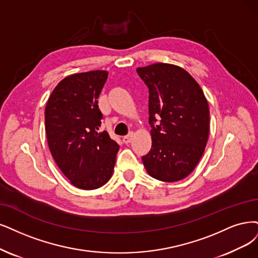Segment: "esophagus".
Here are the masks:
<instances>
[{
  "label": "esophagus",
  "mask_w": 258,
  "mask_h": 258,
  "mask_svg": "<svg viewBox=\"0 0 258 258\" xmlns=\"http://www.w3.org/2000/svg\"><path fill=\"white\" fill-rule=\"evenodd\" d=\"M133 136H134V134H133V133H130L128 135L124 136V137L122 138V140H123L124 144H130V142H131V141H132V139H133Z\"/></svg>",
  "instance_id": "esophagus-1"
}]
</instances>
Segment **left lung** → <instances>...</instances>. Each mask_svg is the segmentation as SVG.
<instances>
[{
  "label": "left lung",
  "instance_id": "obj_1",
  "mask_svg": "<svg viewBox=\"0 0 258 258\" xmlns=\"http://www.w3.org/2000/svg\"><path fill=\"white\" fill-rule=\"evenodd\" d=\"M137 73L149 88L152 148L142 156L147 172L177 182L192 172L209 134V108L203 90L186 70L157 62Z\"/></svg>",
  "mask_w": 258,
  "mask_h": 258
}]
</instances>
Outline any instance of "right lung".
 Masks as SVG:
<instances>
[{
	"label": "right lung",
	"mask_w": 258,
	"mask_h": 258,
	"mask_svg": "<svg viewBox=\"0 0 258 258\" xmlns=\"http://www.w3.org/2000/svg\"><path fill=\"white\" fill-rule=\"evenodd\" d=\"M108 72L95 70L67 76L47 100L44 121L55 163L73 186L92 190L111 177L119 145L99 132L103 114L98 99Z\"/></svg>",
	"instance_id": "add662e5"
}]
</instances>
